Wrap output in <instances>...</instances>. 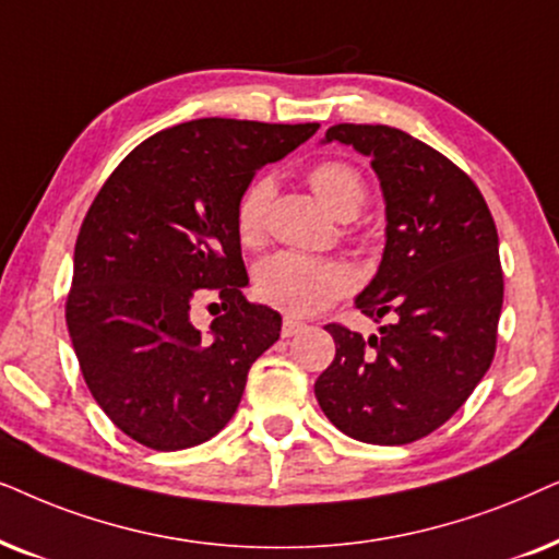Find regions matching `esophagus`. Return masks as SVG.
<instances>
[{
	"mask_svg": "<svg viewBox=\"0 0 559 559\" xmlns=\"http://www.w3.org/2000/svg\"><path fill=\"white\" fill-rule=\"evenodd\" d=\"M301 330H304V322H296V319L286 317L284 326H281V334H284V337H294V334H299Z\"/></svg>",
	"mask_w": 559,
	"mask_h": 559,
	"instance_id": "esophagus-1",
	"label": "esophagus"
}]
</instances>
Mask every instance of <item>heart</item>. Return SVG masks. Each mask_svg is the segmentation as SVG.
Wrapping results in <instances>:
<instances>
[{"mask_svg": "<svg viewBox=\"0 0 559 559\" xmlns=\"http://www.w3.org/2000/svg\"><path fill=\"white\" fill-rule=\"evenodd\" d=\"M307 181L332 214L347 219L366 204L368 189L362 176L345 160H322L309 168ZM273 199V181L267 176L252 178L235 206V229L242 245L258 248L265 240L267 206ZM255 294L288 317H309L337 301L353 286L349 267L332 258H311L301 252H275L255 267Z\"/></svg>", "mask_w": 559, "mask_h": 559, "instance_id": "heart-1", "label": "heart"}]
</instances>
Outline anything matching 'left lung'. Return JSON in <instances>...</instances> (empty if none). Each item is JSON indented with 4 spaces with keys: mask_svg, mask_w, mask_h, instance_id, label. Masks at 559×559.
<instances>
[{
    "mask_svg": "<svg viewBox=\"0 0 559 559\" xmlns=\"http://www.w3.org/2000/svg\"><path fill=\"white\" fill-rule=\"evenodd\" d=\"M368 155L385 199V250L355 299L389 324L362 337L326 324L332 366L317 378L334 427L368 444H408L440 429L496 355L503 271L496 222L473 178L389 124H334L326 143Z\"/></svg>",
    "mask_w": 559,
    "mask_h": 559,
    "instance_id": "left-lung-1",
    "label": "left lung"
}]
</instances>
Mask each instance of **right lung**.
Returning a JSON list of instances; mask_svg holds the SVG:
<instances>
[{
    "label": "right lung",
    "mask_w": 559,
    "mask_h": 559,
    "mask_svg": "<svg viewBox=\"0 0 559 559\" xmlns=\"http://www.w3.org/2000/svg\"><path fill=\"white\" fill-rule=\"evenodd\" d=\"M319 130L206 117L155 132L111 170L81 222L66 324L96 404L130 440L176 452L233 419L281 317L248 304L235 206L258 168ZM226 314L204 338L192 301Z\"/></svg>",
    "instance_id": "right-lung-1"
}]
</instances>
